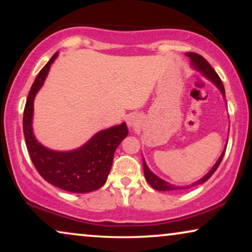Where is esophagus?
<instances>
[{"instance_id": "obj_1", "label": "esophagus", "mask_w": 252, "mask_h": 252, "mask_svg": "<svg viewBox=\"0 0 252 252\" xmlns=\"http://www.w3.org/2000/svg\"><path fill=\"white\" fill-rule=\"evenodd\" d=\"M139 118H137L136 115H129L128 117H127V125H128L129 127H132V128H134V127H136L137 125H139Z\"/></svg>"}]
</instances>
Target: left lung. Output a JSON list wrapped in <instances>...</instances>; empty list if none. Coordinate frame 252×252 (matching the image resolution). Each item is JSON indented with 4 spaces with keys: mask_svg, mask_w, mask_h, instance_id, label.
<instances>
[{
    "mask_svg": "<svg viewBox=\"0 0 252 252\" xmlns=\"http://www.w3.org/2000/svg\"><path fill=\"white\" fill-rule=\"evenodd\" d=\"M186 56L190 58V63H191V66L195 68V70H197L198 72H201V73L204 75L205 78H208L209 80H211L213 84H215L217 87L220 92H221V94L223 97H225V88H223V85L221 80H220L219 75L217 74V72L213 70L211 65L208 63V61L205 60L204 57H202L201 55L198 54H195V53H187L186 54ZM225 151H226V147L220 155V157L218 158V160L216 161V164L213 165L211 170H210L208 173H206L204 177L199 179L198 181L194 182V184L189 185V186H186V187H179V186H174V185H171L168 184V182L164 181L163 179L158 178L156 174H154L153 172L149 170V167H148V165L146 164V161L143 159V170H144V177H146V180L148 184H149L151 187L154 189H156V190H160V191H167V190H179V189H188L190 187H194V186H197V185H201L203 182H205L206 180H209L210 178H211V175L215 173L217 168L221 163L222 158H223V155H225Z\"/></svg>",
    "mask_w": 252,
    "mask_h": 252,
    "instance_id": "1",
    "label": "left lung"
}]
</instances>
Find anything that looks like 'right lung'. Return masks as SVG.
Listing matches in <instances>:
<instances>
[{
  "instance_id": "right-lung-1",
  "label": "right lung",
  "mask_w": 252,
  "mask_h": 252,
  "mask_svg": "<svg viewBox=\"0 0 252 252\" xmlns=\"http://www.w3.org/2000/svg\"><path fill=\"white\" fill-rule=\"evenodd\" d=\"M58 53L50 58L34 80L24 109L23 129L32 163L47 182L71 192H91L105 184L111 170L117 147L128 134L126 124L96 133L87 143L71 151H55L35 139L32 128L34 98L46 80L50 65Z\"/></svg>"
}]
</instances>
